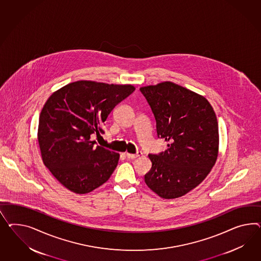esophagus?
Returning a JSON list of instances; mask_svg holds the SVG:
<instances>
[{
  "mask_svg": "<svg viewBox=\"0 0 261 261\" xmlns=\"http://www.w3.org/2000/svg\"><path fill=\"white\" fill-rule=\"evenodd\" d=\"M141 155H142L141 152H138V153H136V154L125 153V156H126L127 159H136V158H138V156H141Z\"/></svg>",
  "mask_w": 261,
  "mask_h": 261,
  "instance_id": "esophagus-1",
  "label": "esophagus"
}]
</instances>
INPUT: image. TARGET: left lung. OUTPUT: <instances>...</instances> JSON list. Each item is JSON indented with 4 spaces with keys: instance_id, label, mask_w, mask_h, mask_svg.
I'll return each instance as SVG.
<instances>
[{
    "instance_id": "8db88e82",
    "label": "left lung",
    "mask_w": 261,
    "mask_h": 261,
    "mask_svg": "<svg viewBox=\"0 0 261 261\" xmlns=\"http://www.w3.org/2000/svg\"><path fill=\"white\" fill-rule=\"evenodd\" d=\"M156 121L159 138L169 141L144 181L158 196L172 199L195 189L211 172L219 155V124L210 102L196 92L163 82L141 87Z\"/></svg>"
}]
</instances>
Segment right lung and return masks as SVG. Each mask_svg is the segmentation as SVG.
I'll return each instance as SVG.
<instances>
[{
    "instance_id": "add662e5",
    "label": "right lung",
    "mask_w": 261,
    "mask_h": 261,
    "mask_svg": "<svg viewBox=\"0 0 261 261\" xmlns=\"http://www.w3.org/2000/svg\"><path fill=\"white\" fill-rule=\"evenodd\" d=\"M132 85L77 81L52 93L40 115L38 142L42 162L57 180L76 194H87L106 182L120 154L97 146L91 134L114 107L134 92Z\"/></svg>"
}]
</instances>
